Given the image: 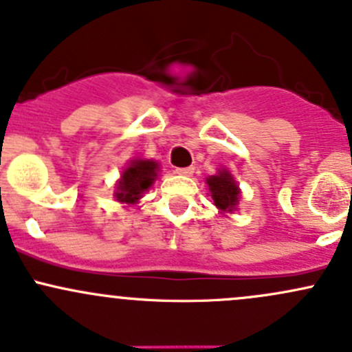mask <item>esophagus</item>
Listing matches in <instances>:
<instances>
[{"label": "esophagus", "mask_w": 352, "mask_h": 352, "mask_svg": "<svg viewBox=\"0 0 352 352\" xmlns=\"http://www.w3.org/2000/svg\"><path fill=\"white\" fill-rule=\"evenodd\" d=\"M176 173L181 176H191L195 173V168L193 166H188V168H177Z\"/></svg>", "instance_id": "1"}]
</instances>
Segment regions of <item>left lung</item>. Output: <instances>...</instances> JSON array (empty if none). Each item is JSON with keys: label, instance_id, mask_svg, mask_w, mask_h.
<instances>
[{"label": "left lung", "instance_id": "obj_1", "mask_svg": "<svg viewBox=\"0 0 352 352\" xmlns=\"http://www.w3.org/2000/svg\"><path fill=\"white\" fill-rule=\"evenodd\" d=\"M210 191H212L213 203L217 208L223 212H232L234 206L239 203V186L234 183L232 176L227 171H220L217 176H210L206 179Z\"/></svg>", "mask_w": 352, "mask_h": 352}]
</instances>
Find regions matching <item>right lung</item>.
Returning <instances> with one entry per match:
<instances>
[{
	"instance_id": "add662e5",
	"label": "right lung",
	"mask_w": 352,
	"mask_h": 352,
	"mask_svg": "<svg viewBox=\"0 0 352 352\" xmlns=\"http://www.w3.org/2000/svg\"><path fill=\"white\" fill-rule=\"evenodd\" d=\"M157 164L154 161H133L129 168L123 171L122 179L118 181L117 197L122 203H135L142 197L144 191H147L154 183L157 176Z\"/></svg>"
}]
</instances>
